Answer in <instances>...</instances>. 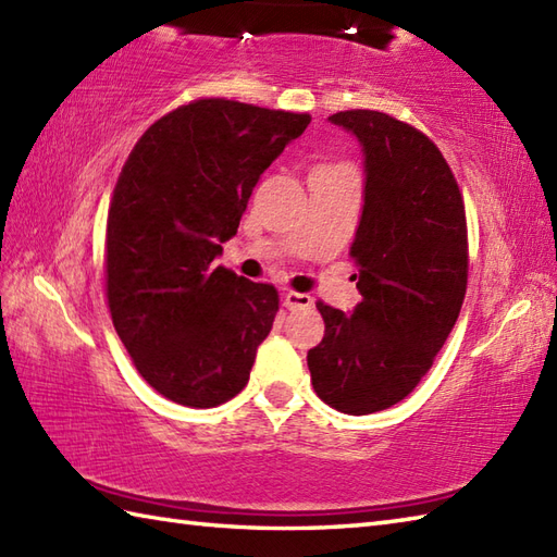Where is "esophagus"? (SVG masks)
Segmentation results:
<instances>
[{
	"instance_id": "34e87169",
	"label": "esophagus",
	"mask_w": 557,
	"mask_h": 557,
	"mask_svg": "<svg viewBox=\"0 0 557 557\" xmlns=\"http://www.w3.org/2000/svg\"><path fill=\"white\" fill-rule=\"evenodd\" d=\"M282 304H285L289 311H297V309H309L313 299L309 294H301V292H285L282 294Z\"/></svg>"
}]
</instances>
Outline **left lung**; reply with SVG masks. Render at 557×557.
Masks as SVG:
<instances>
[{"instance_id":"8db88e82","label":"left lung","mask_w":557,"mask_h":557,"mask_svg":"<svg viewBox=\"0 0 557 557\" xmlns=\"http://www.w3.org/2000/svg\"><path fill=\"white\" fill-rule=\"evenodd\" d=\"M359 140L363 208L349 256L361 301H318L321 345L309 349L315 395L363 417L397 405L429 373L467 292V220L459 186L429 136L373 110L327 116Z\"/></svg>"}]
</instances>
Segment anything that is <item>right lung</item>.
Returning a JSON list of instances; mask_svg holds the SVG:
<instances>
[{
    "label": "right lung",
    "mask_w": 557,
    "mask_h": 557,
    "mask_svg": "<svg viewBox=\"0 0 557 557\" xmlns=\"http://www.w3.org/2000/svg\"><path fill=\"white\" fill-rule=\"evenodd\" d=\"M309 124V114L196 100L152 124L124 164L104 248L112 323L146 383L176 405L218 407L248 383L277 292L212 260L260 174Z\"/></svg>",
    "instance_id": "right-lung-1"
}]
</instances>
